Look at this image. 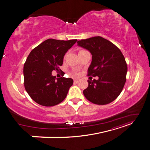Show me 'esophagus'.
Returning <instances> with one entry per match:
<instances>
[{"instance_id": "esophagus-1", "label": "esophagus", "mask_w": 150, "mask_h": 150, "mask_svg": "<svg viewBox=\"0 0 150 150\" xmlns=\"http://www.w3.org/2000/svg\"><path fill=\"white\" fill-rule=\"evenodd\" d=\"M79 79H74V83L75 84H78V83H79Z\"/></svg>"}]
</instances>
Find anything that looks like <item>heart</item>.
<instances>
[{"label": "heart", "instance_id": "1", "mask_svg": "<svg viewBox=\"0 0 150 150\" xmlns=\"http://www.w3.org/2000/svg\"><path fill=\"white\" fill-rule=\"evenodd\" d=\"M81 51H83V50H81ZM74 76L78 75V73H74Z\"/></svg>", "mask_w": 150, "mask_h": 150}]
</instances>
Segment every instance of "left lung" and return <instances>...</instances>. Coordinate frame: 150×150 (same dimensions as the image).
<instances>
[{
	"label": "left lung",
	"instance_id": "1",
	"mask_svg": "<svg viewBox=\"0 0 150 150\" xmlns=\"http://www.w3.org/2000/svg\"><path fill=\"white\" fill-rule=\"evenodd\" d=\"M78 45L92 54L88 76H98V80H88L83 94L88 101L104 105L111 103L121 93L128 71L125 58L120 49L100 36L81 39Z\"/></svg>",
	"mask_w": 150,
	"mask_h": 150
}]
</instances>
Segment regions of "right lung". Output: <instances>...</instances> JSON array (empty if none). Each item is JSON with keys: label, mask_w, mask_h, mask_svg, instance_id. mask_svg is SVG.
Returning a JSON list of instances; mask_svg holds the SVG:
<instances>
[{"label": "right lung", "mask_w": 150, "mask_h": 150, "mask_svg": "<svg viewBox=\"0 0 150 150\" xmlns=\"http://www.w3.org/2000/svg\"><path fill=\"white\" fill-rule=\"evenodd\" d=\"M77 40L49 39L29 54L24 66V84L26 91L35 103L53 106L64 100L73 80L64 77L56 78L52 72L60 69L65 54Z\"/></svg>", "instance_id": "add662e5"}]
</instances>
